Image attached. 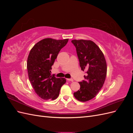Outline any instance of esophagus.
Here are the masks:
<instances>
[{
    "label": "esophagus",
    "instance_id": "34e87169",
    "mask_svg": "<svg viewBox=\"0 0 133 133\" xmlns=\"http://www.w3.org/2000/svg\"><path fill=\"white\" fill-rule=\"evenodd\" d=\"M68 81H69V82H73L74 81V80L73 79H66Z\"/></svg>",
    "mask_w": 133,
    "mask_h": 133
}]
</instances>
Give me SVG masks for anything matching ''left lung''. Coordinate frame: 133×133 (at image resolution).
I'll return each mask as SVG.
<instances>
[{"label":"left lung","mask_w":133,"mask_h":133,"mask_svg":"<svg viewBox=\"0 0 133 133\" xmlns=\"http://www.w3.org/2000/svg\"><path fill=\"white\" fill-rule=\"evenodd\" d=\"M76 48L82 70L86 71L83 82H79L80 89L74 92V97L85 102L93 99L102 89L105 82L107 62L102 51L90 40H72Z\"/></svg>","instance_id":"8db88e82"}]
</instances>
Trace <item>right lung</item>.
<instances>
[{"label":"right lung","mask_w":133,"mask_h":133,"mask_svg":"<svg viewBox=\"0 0 133 133\" xmlns=\"http://www.w3.org/2000/svg\"><path fill=\"white\" fill-rule=\"evenodd\" d=\"M68 40L42 39L35 44L28 55V77L35 93L44 100L57 99L61 87L66 83L65 78L51 75V70L59 52Z\"/></svg>","instance_id":"obj_1"}]
</instances>
